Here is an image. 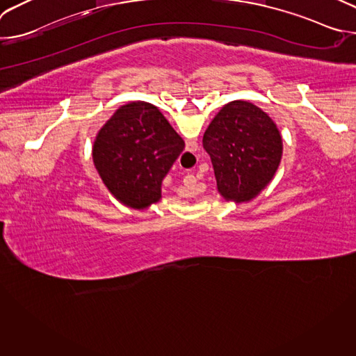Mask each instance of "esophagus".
Masks as SVG:
<instances>
[{"label":"esophagus","mask_w":356,"mask_h":356,"mask_svg":"<svg viewBox=\"0 0 356 356\" xmlns=\"http://www.w3.org/2000/svg\"><path fill=\"white\" fill-rule=\"evenodd\" d=\"M187 147H188L191 152H194V150H197V147H198V143H197L195 140H187ZM186 180L188 181V184H193V183H195V177H194L193 175H187V176H186Z\"/></svg>","instance_id":"obj_1"}]
</instances>
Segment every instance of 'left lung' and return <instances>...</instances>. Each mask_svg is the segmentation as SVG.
Segmentation results:
<instances>
[{
    "instance_id": "obj_1",
    "label": "left lung",
    "mask_w": 356,
    "mask_h": 356,
    "mask_svg": "<svg viewBox=\"0 0 356 356\" xmlns=\"http://www.w3.org/2000/svg\"><path fill=\"white\" fill-rule=\"evenodd\" d=\"M218 193L236 204L250 201L273 180L283 155L273 120L255 104L235 99L214 117L202 136Z\"/></svg>"
}]
</instances>
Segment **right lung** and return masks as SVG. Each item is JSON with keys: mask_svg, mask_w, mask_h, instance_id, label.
Returning a JSON list of instances; mask_svg holds the SVG:
<instances>
[{"mask_svg": "<svg viewBox=\"0 0 356 356\" xmlns=\"http://www.w3.org/2000/svg\"><path fill=\"white\" fill-rule=\"evenodd\" d=\"M183 149L184 140L158 107L132 101L98 131L92 162L120 202L145 210L162 198V180Z\"/></svg>", "mask_w": 356, "mask_h": 356, "instance_id": "1", "label": "right lung"}]
</instances>
